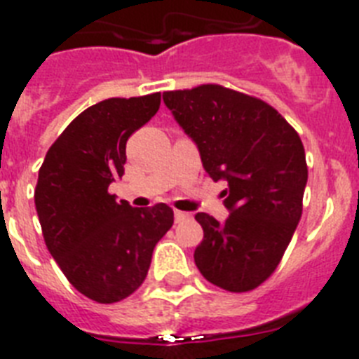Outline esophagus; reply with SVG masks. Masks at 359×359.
I'll list each match as a JSON object with an SVG mask.
<instances>
[{
	"mask_svg": "<svg viewBox=\"0 0 359 359\" xmlns=\"http://www.w3.org/2000/svg\"><path fill=\"white\" fill-rule=\"evenodd\" d=\"M175 222L179 224V222H182V220H186V218H189V213H186V211H179V210H175Z\"/></svg>",
	"mask_w": 359,
	"mask_h": 359,
	"instance_id": "obj_1",
	"label": "esophagus"
}]
</instances>
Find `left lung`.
<instances>
[{
  "instance_id": "obj_1",
  "label": "left lung",
  "mask_w": 359,
  "mask_h": 359,
  "mask_svg": "<svg viewBox=\"0 0 359 359\" xmlns=\"http://www.w3.org/2000/svg\"><path fill=\"white\" fill-rule=\"evenodd\" d=\"M208 175L226 180V222L195 218V264L208 282L245 292L269 278L302 217L307 162L300 135L267 102L220 85L162 93Z\"/></svg>"
}]
</instances>
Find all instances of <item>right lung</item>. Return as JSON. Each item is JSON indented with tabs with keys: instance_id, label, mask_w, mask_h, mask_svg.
I'll use <instances>...</instances> for the list:
<instances>
[{
	"instance_id": "obj_1",
	"label": "right lung",
	"mask_w": 359,
	"mask_h": 359,
	"mask_svg": "<svg viewBox=\"0 0 359 359\" xmlns=\"http://www.w3.org/2000/svg\"><path fill=\"white\" fill-rule=\"evenodd\" d=\"M161 106V93L111 97L86 108L50 146L37 177L45 244L68 282L114 304L141 287L155 244L173 226L166 204L132 208L108 186L124 175L126 141Z\"/></svg>"
}]
</instances>
